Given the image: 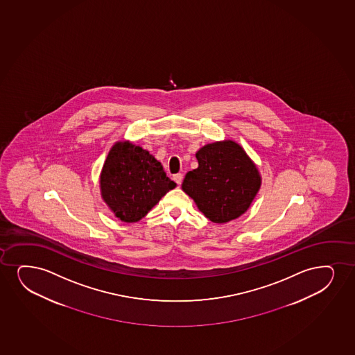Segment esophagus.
<instances>
[{
  "mask_svg": "<svg viewBox=\"0 0 355 355\" xmlns=\"http://www.w3.org/2000/svg\"><path fill=\"white\" fill-rule=\"evenodd\" d=\"M173 180H175V183L180 185L182 184V180H183V175L182 173H177V175H173Z\"/></svg>",
  "mask_w": 355,
  "mask_h": 355,
  "instance_id": "34e87169",
  "label": "esophagus"
}]
</instances>
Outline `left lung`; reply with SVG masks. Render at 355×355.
<instances>
[{
	"label": "left lung",
	"instance_id": "left-lung-1",
	"mask_svg": "<svg viewBox=\"0 0 355 355\" xmlns=\"http://www.w3.org/2000/svg\"><path fill=\"white\" fill-rule=\"evenodd\" d=\"M198 167L189 171L182 189L206 218L228 223L245 213L261 187L257 167L233 141L214 142L196 153Z\"/></svg>",
	"mask_w": 355,
	"mask_h": 355
}]
</instances>
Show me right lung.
<instances>
[{"instance_id": "obj_1", "label": "right lung", "mask_w": 355, "mask_h": 355, "mask_svg": "<svg viewBox=\"0 0 355 355\" xmlns=\"http://www.w3.org/2000/svg\"><path fill=\"white\" fill-rule=\"evenodd\" d=\"M175 188L153 155L129 142L110 150L101 175V196L124 223H136Z\"/></svg>"}]
</instances>
